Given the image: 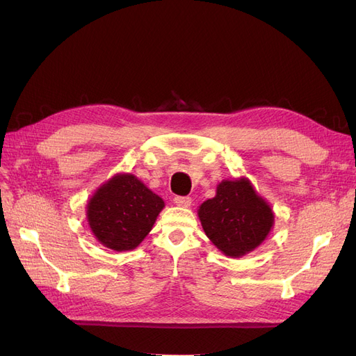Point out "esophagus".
<instances>
[{
  "label": "esophagus",
  "instance_id": "34e87169",
  "mask_svg": "<svg viewBox=\"0 0 356 356\" xmlns=\"http://www.w3.org/2000/svg\"><path fill=\"white\" fill-rule=\"evenodd\" d=\"M174 203L177 204V207H181V208H188L191 204V197L188 196H177L174 199Z\"/></svg>",
  "mask_w": 356,
  "mask_h": 356
}]
</instances>
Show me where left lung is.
I'll return each instance as SVG.
<instances>
[{
    "instance_id": "8db88e82",
    "label": "left lung",
    "mask_w": 356,
    "mask_h": 356,
    "mask_svg": "<svg viewBox=\"0 0 356 356\" xmlns=\"http://www.w3.org/2000/svg\"><path fill=\"white\" fill-rule=\"evenodd\" d=\"M197 215L209 241L232 258L252 252L275 224L272 207L245 177L222 179L215 196L200 204Z\"/></svg>"
}]
</instances>
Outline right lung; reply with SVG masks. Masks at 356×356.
<instances>
[{"instance_id": "add662e5", "label": "right lung", "mask_w": 356, "mask_h": 356, "mask_svg": "<svg viewBox=\"0 0 356 356\" xmlns=\"http://www.w3.org/2000/svg\"><path fill=\"white\" fill-rule=\"evenodd\" d=\"M165 202L132 174H115L86 207L89 227L113 251H132L152 232Z\"/></svg>"}]
</instances>
